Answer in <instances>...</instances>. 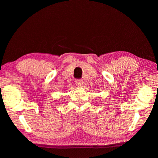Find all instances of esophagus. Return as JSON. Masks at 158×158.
I'll list each match as a JSON object with an SVG mask.
<instances>
[{"mask_svg":"<svg viewBox=\"0 0 158 158\" xmlns=\"http://www.w3.org/2000/svg\"><path fill=\"white\" fill-rule=\"evenodd\" d=\"M75 83H76V85H77L78 87H81L82 85H84V81H83L82 80H81V79H77V80H76Z\"/></svg>","mask_w":158,"mask_h":158,"instance_id":"1","label":"esophagus"}]
</instances>
